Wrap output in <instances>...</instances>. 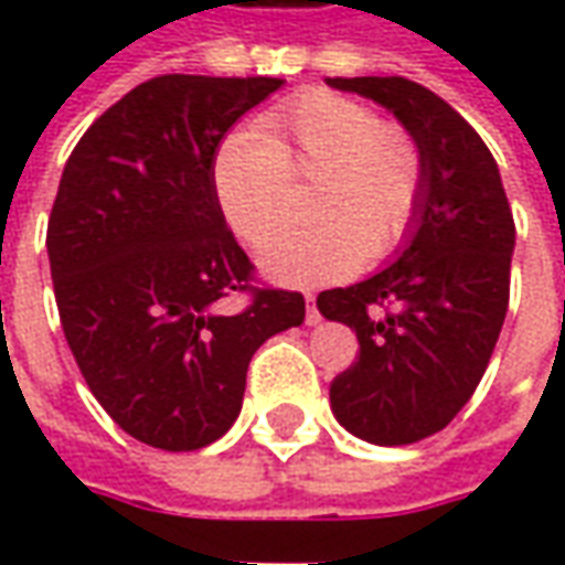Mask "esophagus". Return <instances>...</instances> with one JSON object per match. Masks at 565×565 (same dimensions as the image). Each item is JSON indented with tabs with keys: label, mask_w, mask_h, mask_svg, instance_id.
Segmentation results:
<instances>
[{
	"label": "esophagus",
	"mask_w": 565,
	"mask_h": 565,
	"mask_svg": "<svg viewBox=\"0 0 565 565\" xmlns=\"http://www.w3.org/2000/svg\"><path fill=\"white\" fill-rule=\"evenodd\" d=\"M306 302H308L306 323H308V327H315V323H320V311H318V302H315V294H308Z\"/></svg>",
	"instance_id": "esophagus-1"
}]
</instances>
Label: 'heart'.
<instances>
[{
	"label": "heart",
	"mask_w": 565,
	"mask_h": 565,
	"mask_svg": "<svg viewBox=\"0 0 565 565\" xmlns=\"http://www.w3.org/2000/svg\"><path fill=\"white\" fill-rule=\"evenodd\" d=\"M316 178L302 231L270 239L286 213L289 181ZM223 217L259 250L263 271L281 284L342 278L403 245L424 202V153L372 105L308 90L275 105L257 132H233L211 162Z\"/></svg>",
	"instance_id": "1"
}]
</instances>
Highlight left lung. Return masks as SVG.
I'll return each instance as SVG.
<instances>
[{
    "label": "left lung",
    "instance_id": "left-lung-1",
    "mask_svg": "<svg viewBox=\"0 0 565 565\" xmlns=\"http://www.w3.org/2000/svg\"><path fill=\"white\" fill-rule=\"evenodd\" d=\"M391 108L424 153V202L396 263L318 296L360 354L330 384L339 424L372 445L433 436L472 399L509 311L514 217L497 160L441 96L408 78H327Z\"/></svg>",
    "mask_w": 565,
    "mask_h": 565
}]
</instances>
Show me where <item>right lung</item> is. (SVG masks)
<instances>
[{
  "mask_svg": "<svg viewBox=\"0 0 565 565\" xmlns=\"http://www.w3.org/2000/svg\"><path fill=\"white\" fill-rule=\"evenodd\" d=\"M281 78L160 75L72 150L47 257L60 323L90 393L150 448L199 450L242 412L247 363L306 320L296 290L257 281L217 205L211 162ZM226 295H245L221 312Z\"/></svg>",
  "mask_w": 565,
  "mask_h": 565,
  "instance_id": "obj_1",
  "label": "right lung"
}]
</instances>
